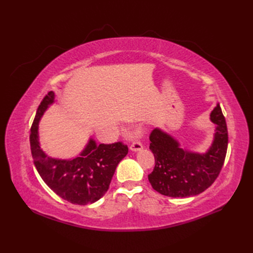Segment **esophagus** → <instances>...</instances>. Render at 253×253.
<instances>
[{
    "instance_id": "34e87169",
    "label": "esophagus",
    "mask_w": 253,
    "mask_h": 253,
    "mask_svg": "<svg viewBox=\"0 0 253 253\" xmlns=\"http://www.w3.org/2000/svg\"><path fill=\"white\" fill-rule=\"evenodd\" d=\"M142 144H141V142L140 141H138V140H135L132 144H131V147H129V149H131V151H133V152H138V151H141L142 150Z\"/></svg>"
}]
</instances>
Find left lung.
<instances>
[{"mask_svg":"<svg viewBox=\"0 0 253 253\" xmlns=\"http://www.w3.org/2000/svg\"><path fill=\"white\" fill-rule=\"evenodd\" d=\"M215 125L213 141L205 153L183 149L177 139L154 128L150 135V150L155 157L154 170L149 181L158 193L170 197H189L208 189L223 168L227 148V125L219 103L210 114Z\"/></svg>","mask_w":253,"mask_h":253,"instance_id":"left-lung-1","label":"left lung"}]
</instances>
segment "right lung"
Instances as JSON below:
<instances>
[{"instance_id":"right-lung-1","label":"right lung","mask_w":253,"mask_h":253,"mask_svg":"<svg viewBox=\"0 0 253 253\" xmlns=\"http://www.w3.org/2000/svg\"><path fill=\"white\" fill-rule=\"evenodd\" d=\"M53 102L55 93L49 91L38 108L30 128V149L36 169L61 198L75 205L93 204L109 190L115 170L127 154V145L122 142L98 145L89 138L85 148L75 158L59 159L45 154L39 141V122Z\"/></svg>"}]
</instances>
